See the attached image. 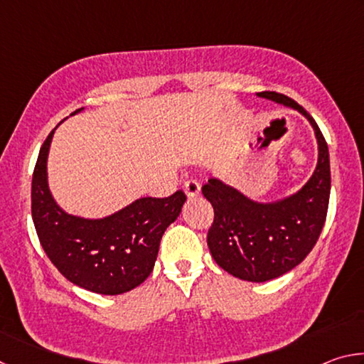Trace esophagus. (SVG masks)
<instances>
[{
    "mask_svg": "<svg viewBox=\"0 0 364 364\" xmlns=\"http://www.w3.org/2000/svg\"><path fill=\"white\" fill-rule=\"evenodd\" d=\"M183 189L189 199H193V197L199 196V193H200V183L196 180H188V181H184Z\"/></svg>",
    "mask_w": 364,
    "mask_h": 364,
    "instance_id": "esophagus-1",
    "label": "esophagus"
}]
</instances>
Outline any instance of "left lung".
Listing matches in <instances>:
<instances>
[{
	"label": "left lung",
	"mask_w": 364,
	"mask_h": 364,
	"mask_svg": "<svg viewBox=\"0 0 364 364\" xmlns=\"http://www.w3.org/2000/svg\"><path fill=\"white\" fill-rule=\"evenodd\" d=\"M257 96L299 110L311 123L318 141L315 171L304 188L286 199L262 204L217 178L202 186L215 212L207 234L213 260L239 279L264 282L297 267L315 247L328 215L331 167L323 133L304 107L276 91Z\"/></svg>",
	"instance_id": "obj_1"
}]
</instances>
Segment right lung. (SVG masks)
Here are the masks:
<instances>
[{
  "mask_svg": "<svg viewBox=\"0 0 364 364\" xmlns=\"http://www.w3.org/2000/svg\"><path fill=\"white\" fill-rule=\"evenodd\" d=\"M54 130L41 146L32 178V218L41 247L75 286L102 295L132 291L151 274L160 239L181 213L186 196L176 191L164 199L141 197L100 220L65 213L48 186L46 162Z\"/></svg>",
  "mask_w": 364,
  "mask_h": 364,
  "instance_id": "right-lung-1",
  "label": "right lung"
}]
</instances>
